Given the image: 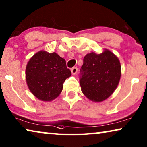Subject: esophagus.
<instances>
[{
	"instance_id": "esophagus-1",
	"label": "esophagus",
	"mask_w": 147,
	"mask_h": 147,
	"mask_svg": "<svg viewBox=\"0 0 147 147\" xmlns=\"http://www.w3.org/2000/svg\"><path fill=\"white\" fill-rule=\"evenodd\" d=\"M77 71H78L77 67H73L71 69V72L72 75H75V74L77 72Z\"/></svg>"
}]
</instances>
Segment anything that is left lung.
<instances>
[{
  "mask_svg": "<svg viewBox=\"0 0 147 147\" xmlns=\"http://www.w3.org/2000/svg\"><path fill=\"white\" fill-rule=\"evenodd\" d=\"M120 77V61L110 51L105 50L99 54H87L80 70L81 91L90 100L102 101L115 91Z\"/></svg>",
  "mask_w": 147,
  "mask_h": 147,
  "instance_id": "8db88e82",
  "label": "left lung"
}]
</instances>
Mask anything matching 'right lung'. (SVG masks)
Returning a JSON list of instances; mask_svg holds the SVG:
<instances>
[{
  "instance_id": "right-lung-1",
  "label": "right lung",
  "mask_w": 147,
  "mask_h": 147,
  "mask_svg": "<svg viewBox=\"0 0 147 147\" xmlns=\"http://www.w3.org/2000/svg\"><path fill=\"white\" fill-rule=\"evenodd\" d=\"M26 81L30 91L42 101H52L61 93L63 83L71 75L66 60L57 54L40 51L29 60Z\"/></svg>"
}]
</instances>
